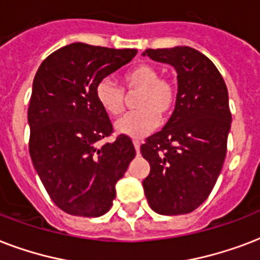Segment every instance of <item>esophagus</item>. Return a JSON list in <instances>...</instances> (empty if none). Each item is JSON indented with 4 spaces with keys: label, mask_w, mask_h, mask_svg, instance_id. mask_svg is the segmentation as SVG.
I'll list each match as a JSON object with an SVG mask.
<instances>
[{
    "label": "esophagus",
    "mask_w": 260,
    "mask_h": 260,
    "mask_svg": "<svg viewBox=\"0 0 260 260\" xmlns=\"http://www.w3.org/2000/svg\"><path fill=\"white\" fill-rule=\"evenodd\" d=\"M133 144H134V148H136L137 153H140V148H141V142L138 140L133 141Z\"/></svg>",
    "instance_id": "obj_1"
}]
</instances>
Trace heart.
Listing matches in <instances>:
<instances>
[{"mask_svg":"<svg viewBox=\"0 0 260 260\" xmlns=\"http://www.w3.org/2000/svg\"><path fill=\"white\" fill-rule=\"evenodd\" d=\"M123 84L127 92H138L136 111L128 112L115 122L119 134L141 138L160 123V116L172 112L178 99V89L171 80L161 78L156 66L140 63L123 74ZM96 100L108 115L116 116L123 111L124 92L111 78H103L96 85Z\"/></svg>","mask_w":260,"mask_h":260,"instance_id":"1","label":"heart"}]
</instances>
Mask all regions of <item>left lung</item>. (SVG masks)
<instances>
[{"label": "left lung", "instance_id": "8db88e82", "mask_svg": "<svg viewBox=\"0 0 260 260\" xmlns=\"http://www.w3.org/2000/svg\"><path fill=\"white\" fill-rule=\"evenodd\" d=\"M142 55L178 73L172 115L141 146L150 166L145 195L158 214H187L206 201L224 164L232 123L228 89L214 63L195 48H149Z\"/></svg>", "mask_w": 260, "mask_h": 260}]
</instances>
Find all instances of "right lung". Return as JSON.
I'll list each match as a JSON object with an SVG mask.
<instances>
[{
  "instance_id": "add662e5",
  "label": "right lung",
  "mask_w": 260,
  "mask_h": 260,
  "mask_svg": "<svg viewBox=\"0 0 260 260\" xmlns=\"http://www.w3.org/2000/svg\"><path fill=\"white\" fill-rule=\"evenodd\" d=\"M136 54L134 48L72 43L50 54L36 72L28 108L29 154L48 195L68 214H106L116 182L136 156L123 134L98 146L112 124L94 94L100 80Z\"/></svg>"
}]
</instances>
